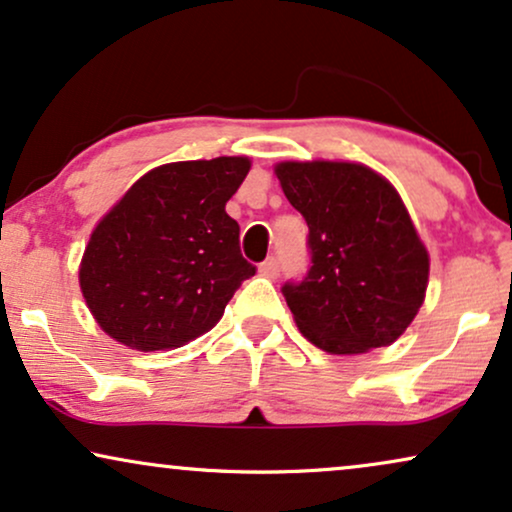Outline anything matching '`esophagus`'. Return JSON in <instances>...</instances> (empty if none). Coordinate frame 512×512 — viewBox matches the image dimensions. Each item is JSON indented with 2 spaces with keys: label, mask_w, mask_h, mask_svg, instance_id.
I'll list each match as a JSON object with an SVG mask.
<instances>
[{
  "label": "esophagus",
  "mask_w": 512,
  "mask_h": 512,
  "mask_svg": "<svg viewBox=\"0 0 512 512\" xmlns=\"http://www.w3.org/2000/svg\"><path fill=\"white\" fill-rule=\"evenodd\" d=\"M278 271H281V262H278L276 257H267V260L260 264V274L267 278H276Z\"/></svg>",
  "instance_id": "1"
}]
</instances>
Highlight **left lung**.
Masks as SVG:
<instances>
[{
	"instance_id": "1",
	"label": "left lung",
	"mask_w": 512,
	"mask_h": 512,
	"mask_svg": "<svg viewBox=\"0 0 512 512\" xmlns=\"http://www.w3.org/2000/svg\"><path fill=\"white\" fill-rule=\"evenodd\" d=\"M276 177L309 226L312 267L281 288L297 328L331 354L390 345L418 314L430 274L399 193L357 163H281Z\"/></svg>"
}]
</instances>
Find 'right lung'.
I'll return each instance as SVG.
<instances>
[{
	"mask_svg": "<svg viewBox=\"0 0 512 512\" xmlns=\"http://www.w3.org/2000/svg\"><path fill=\"white\" fill-rule=\"evenodd\" d=\"M248 170V158L226 155L155 167L96 224L80 288L111 338L155 352L186 345L222 319L257 271L224 210Z\"/></svg>",
	"mask_w": 512,
	"mask_h": 512,
	"instance_id": "right-lung-1",
	"label": "right lung"
}]
</instances>
